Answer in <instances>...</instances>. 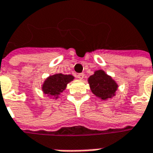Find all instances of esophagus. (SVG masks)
Wrapping results in <instances>:
<instances>
[{
	"instance_id": "obj_1",
	"label": "esophagus",
	"mask_w": 153,
	"mask_h": 153,
	"mask_svg": "<svg viewBox=\"0 0 153 153\" xmlns=\"http://www.w3.org/2000/svg\"><path fill=\"white\" fill-rule=\"evenodd\" d=\"M77 77H78L79 79H81V80L83 79V78H84V74H83V73H79V74L77 75Z\"/></svg>"
}]
</instances>
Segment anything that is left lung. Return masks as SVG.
Segmentation results:
<instances>
[{"instance_id":"8db88e82","label":"left lung","mask_w":153,"mask_h":153,"mask_svg":"<svg viewBox=\"0 0 153 153\" xmlns=\"http://www.w3.org/2000/svg\"><path fill=\"white\" fill-rule=\"evenodd\" d=\"M92 93L102 100H108L115 96L118 84L102 70H98L88 79Z\"/></svg>"}]
</instances>
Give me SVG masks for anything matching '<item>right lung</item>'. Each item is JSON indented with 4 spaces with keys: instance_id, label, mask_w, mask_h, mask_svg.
Listing matches in <instances>:
<instances>
[{
    "instance_id": "right-lung-1",
    "label": "right lung",
    "mask_w": 153,
    "mask_h": 153,
    "mask_svg": "<svg viewBox=\"0 0 153 153\" xmlns=\"http://www.w3.org/2000/svg\"><path fill=\"white\" fill-rule=\"evenodd\" d=\"M74 79L71 75H64L61 73L55 74L47 77L42 85V90L45 95L54 96L57 99L60 93H62L67 84Z\"/></svg>"
}]
</instances>
